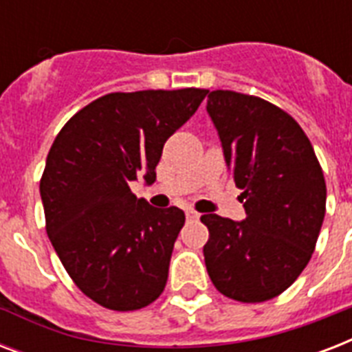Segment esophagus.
Masks as SVG:
<instances>
[{
	"label": "esophagus",
	"instance_id": "1",
	"mask_svg": "<svg viewBox=\"0 0 352 352\" xmlns=\"http://www.w3.org/2000/svg\"><path fill=\"white\" fill-rule=\"evenodd\" d=\"M186 219H190V221L199 219V214L195 212V210H186Z\"/></svg>",
	"mask_w": 352,
	"mask_h": 352
}]
</instances>
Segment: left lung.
<instances>
[{
  "instance_id": "8db88e82",
  "label": "left lung",
  "mask_w": 352,
  "mask_h": 352,
  "mask_svg": "<svg viewBox=\"0 0 352 352\" xmlns=\"http://www.w3.org/2000/svg\"><path fill=\"white\" fill-rule=\"evenodd\" d=\"M206 111L246 212L241 223L201 217L210 232L206 270L226 298L272 300L311 261L327 201L322 166L300 124L259 96L212 91Z\"/></svg>"
}]
</instances>
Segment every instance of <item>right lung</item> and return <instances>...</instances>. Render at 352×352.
I'll return each mask as SVG.
<instances>
[{"label": "right lung", "mask_w": 352, "mask_h": 352, "mask_svg": "<svg viewBox=\"0 0 352 352\" xmlns=\"http://www.w3.org/2000/svg\"><path fill=\"white\" fill-rule=\"evenodd\" d=\"M208 89L109 93L58 133L40 181L47 235L74 285L111 311H137L166 287L184 225L177 206L153 208L129 182L157 179L164 142Z\"/></svg>", "instance_id": "right-lung-1"}]
</instances>
